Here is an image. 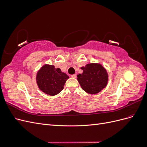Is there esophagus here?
<instances>
[{
	"instance_id": "1",
	"label": "esophagus",
	"mask_w": 147,
	"mask_h": 147,
	"mask_svg": "<svg viewBox=\"0 0 147 147\" xmlns=\"http://www.w3.org/2000/svg\"><path fill=\"white\" fill-rule=\"evenodd\" d=\"M71 77H72V78H76V77H77V75H76V74L71 75Z\"/></svg>"
}]
</instances>
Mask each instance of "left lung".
<instances>
[{
    "instance_id": "1",
    "label": "left lung",
    "mask_w": 147,
    "mask_h": 147,
    "mask_svg": "<svg viewBox=\"0 0 147 147\" xmlns=\"http://www.w3.org/2000/svg\"><path fill=\"white\" fill-rule=\"evenodd\" d=\"M83 72L77 75V80L83 90L95 94L106 87L109 76L106 69L100 64H88L81 67Z\"/></svg>"
}]
</instances>
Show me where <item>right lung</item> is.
I'll list each match as a JSON object with an SVG mask.
<instances>
[{"mask_svg":"<svg viewBox=\"0 0 147 147\" xmlns=\"http://www.w3.org/2000/svg\"><path fill=\"white\" fill-rule=\"evenodd\" d=\"M69 78L59 68L54 65H43L37 74L36 81L40 90L50 96L56 95L63 90L65 83Z\"/></svg>","mask_w":147,"mask_h":147,"instance_id":"obj_1","label":"right lung"}]
</instances>
